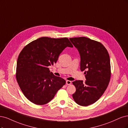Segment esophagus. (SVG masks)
I'll return each instance as SVG.
<instances>
[{
  "mask_svg": "<svg viewBox=\"0 0 128 128\" xmlns=\"http://www.w3.org/2000/svg\"><path fill=\"white\" fill-rule=\"evenodd\" d=\"M66 84L67 85L71 84V81H69V80H66Z\"/></svg>",
  "mask_w": 128,
  "mask_h": 128,
  "instance_id": "34e87169",
  "label": "esophagus"
}]
</instances>
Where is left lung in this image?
<instances>
[{"label":"left lung","instance_id":"left-lung-1","mask_svg":"<svg viewBox=\"0 0 128 128\" xmlns=\"http://www.w3.org/2000/svg\"><path fill=\"white\" fill-rule=\"evenodd\" d=\"M79 52L80 70L84 71L86 80L72 84L76 92L72 94L78 105L87 106L97 101L104 93L110 79L109 54L102 44L84 36L70 38Z\"/></svg>","mask_w":128,"mask_h":128}]
</instances>
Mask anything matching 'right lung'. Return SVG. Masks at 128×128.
I'll use <instances>...</instances> for the list:
<instances>
[{
	"label": "right lung",
	"mask_w": 128,
	"mask_h": 128,
	"mask_svg": "<svg viewBox=\"0 0 128 128\" xmlns=\"http://www.w3.org/2000/svg\"><path fill=\"white\" fill-rule=\"evenodd\" d=\"M67 47H73L68 38L41 37L24 47L18 55L16 78L28 100L36 105L52 100L66 81L53 74L49 66L56 63Z\"/></svg>",
	"instance_id": "1"
}]
</instances>
